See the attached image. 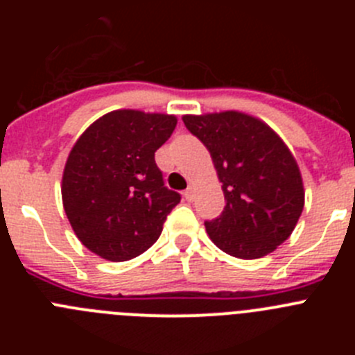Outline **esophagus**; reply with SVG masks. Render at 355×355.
I'll list each match as a JSON object with an SVG mask.
<instances>
[{"label": "esophagus", "instance_id": "obj_1", "mask_svg": "<svg viewBox=\"0 0 355 355\" xmlns=\"http://www.w3.org/2000/svg\"><path fill=\"white\" fill-rule=\"evenodd\" d=\"M184 199L187 200H193V197H196V192H193V188L192 187H188L187 190H184Z\"/></svg>", "mask_w": 355, "mask_h": 355}]
</instances>
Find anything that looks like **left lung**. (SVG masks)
Segmentation results:
<instances>
[{
    "mask_svg": "<svg viewBox=\"0 0 355 355\" xmlns=\"http://www.w3.org/2000/svg\"><path fill=\"white\" fill-rule=\"evenodd\" d=\"M183 122L209 150L224 190V211L205 222L213 243L240 259L274 252L304 208L290 149L265 122L240 112L184 115Z\"/></svg>",
    "mask_w": 355,
    "mask_h": 355,
    "instance_id": "8db88e82",
    "label": "left lung"
}]
</instances>
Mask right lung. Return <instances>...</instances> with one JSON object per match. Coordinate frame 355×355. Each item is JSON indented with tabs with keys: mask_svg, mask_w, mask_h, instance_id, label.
<instances>
[{
	"mask_svg": "<svg viewBox=\"0 0 355 355\" xmlns=\"http://www.w3.org/2000/svg\"><path fill=\"white\" fill-rule=\"evenodd\" d=\"M178 119L115 110L97 119L72 147L62 200L80 241L108 261H128L159 238L181 196L168 190L155 153Z\"/></svg>",
	"mask_w": 355,
	"mask_h": 355,
	"instance_id": "obj_1",
	"label": "right lung"
}]
</instances>
